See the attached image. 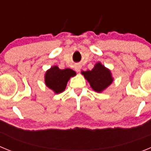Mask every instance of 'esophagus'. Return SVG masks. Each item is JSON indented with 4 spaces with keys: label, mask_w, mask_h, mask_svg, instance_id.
Instances as JSON below:
<instances>
[{
    "label": "esophagus",
    "mask_w": 151,
    "mask_h": 151,
    "mask_svg": "<svg viewBox=\"0 0 151 151\" xmlns=\"http://www.w3.org/2000/svg\"><path fill=\"white\" fill-rule=\"evenodd\" d=\"M81 65H77L75 67V70L77 71V72H79L80 70H81Z\"/></svg>",
    "instance_id": "obj_1"
}]
</instances>
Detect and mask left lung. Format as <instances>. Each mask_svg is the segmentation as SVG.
I'll return each mask as SVG.
<instances>
[{"label": "left lung", "instance_id": "left-lung-1", "mask_svg": "<svg viewBox=\"0 0 151 151\" xmlns=\"http://www.w3.org/2000/svg\"><path fill=\"white\" fill-rule=\"evenodd\" d=\"M82 75L89 82L92 89L96 92H102L114 81L111 71L100 62H97L92 70H82Z\"/></svg>", "mask_w": 151, "mask_h": 151}]
</instances>
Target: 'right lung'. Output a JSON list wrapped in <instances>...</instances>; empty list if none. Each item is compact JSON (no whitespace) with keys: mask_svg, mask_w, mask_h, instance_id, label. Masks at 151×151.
<instances>
[{"mask_svg":"<svg viewBox=\"0 0 151 151\" xmlns=\"http://www.w3.org/2000/svg\"><path fill=\"white\" fill-rule=\"evenodd\" d=\"M76 74V72L72 69L61 70L58 66L54 65L46 71L44 81L49 89L53 91L55 94H59L65 89L70 77H74Z\"/></svg>","mask_w":151,"mask_h":151,"instance_id":"right-lung-1","label":"right lung"}]
</instances>
